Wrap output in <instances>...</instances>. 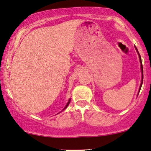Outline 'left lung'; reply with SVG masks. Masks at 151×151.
Listing matches in <instances>:
<instances>
[{
	"instance_id": "obj_1",
	"label": "left lung",
	"mask_w": 151,
	"mask_h": 151,
	"mask_svg": "<svg viewBox=\"0 0 151 151\" xmlns=\"http://www.w3.org/2000/svg\"><path fill=\"white\" fill-rule=\"evenodd\" d=\"M135 50H136L137 53H138V55H139V59H140V68H141V73H142V79H141V83H140V88H139V91H138V93H139L140 91V88H141V86H142V84H143V65H142V61H141V58H140V55L139 53H138V49H137L136 47L135 46Z\"/></svg>"
}]
</instances>
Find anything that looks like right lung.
<instances>
[{
    "instance_id": "right-lung-1",
    "label": "right lung",
    "mask_w": 151,
    "mask_h": 151,
    "mask_svg": "<svg viewBox=\"0 0 151 151\" xmlns=\"http://www.w3.org/2000/svg\"><path fill=\"white\" fill-rule=\"evenodd\" d=\"M70 99H69L68 102V103H67V104H66V105H65V108H63V110H64V109H65V108H66L68 107V105H69V103H70Z\"/></svg>"
}]
</instances>
